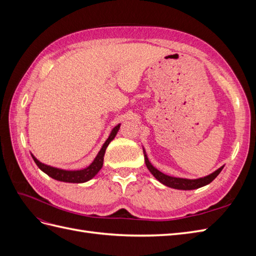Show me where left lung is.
<instances>
[{
	"label": "left lung",
	"instance_id": "8db88e82",
	"mask_svg": "<svg viewBox=\"0 0 256 256\" xmlns=\"http://www.w3.org/2000/svg\"><path fill=\"white\" fill-rule=\"evenodd\" d=\"M145 164L147 168L150 170V172L157 178V180L168 187H171L174 189H180V190H193V189H198L203 187V186H206L208 184H210L214 178L220 174V172L222 171L223 166H221L220 168L216 170V172H214L212 174L208 175L206 177H202L198 178V180H186V178H177V177H172L166 175L164 173H161L160 171H158L157 168H154L150 162L147 159L146 154H145Z\"/></svg>",
	"mask_w": 256,
	"mask_h": 256
}]
</instances>
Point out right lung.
<instances>
[{
	"mask_svg": "<svg viewBox=\"0 0 256 256\" xmlns=\"http://www.w3.org/2000/svg\"><path fill=\"white\" fill-rule=\"evenodd\" d=\"M120 125H118L116 127H114V129L112 130V132L110 134V136L108 138V140L106 141V143L104 144V146L102 147V150L98 152L97 157L95 158V160L92 161V164L88 166L84 170H80V171H65V170H60V168H52L49 166H46L42 162L38 161L34 156L33 159L35 161V164H37V166L40 168L42 172H44L47 175H49L50 177L54 178V180H60V182H85L90 180H92L99 171L100 168H102L104 164V152L108 145L110 144V142L115 138L116 134L120 129Z\"/></svg>",
	"mask_w": 256,
	"mask_h": 256,
	"instance_id": "right-lung-1",
	"label": "right lung"
}]
</instances>
